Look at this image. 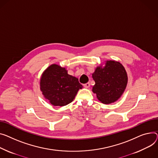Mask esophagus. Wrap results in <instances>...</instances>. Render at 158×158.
<instances>
[{
  "label": "esophagus",
  "mask_w": 158,
  "mask_h": 158,
  "mask_svg": "<svg viewBox=\"0 0 158 158\" xmlns=\"http://www.w3.org/2000/svg\"><path fill=\"white\" fill-rule=\"evenodd\" d=\"M89 86H90L89 82H87V83H86V84H85V85H84V87L86 88H89Z\"/></svg>",
  "instance_id": "34e87169"
}]
</instances>
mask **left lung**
I'll return each mask as SVG.
<instances>
[{"label": "left lung", "mask_w": 158, "mask_h": 158, "mask_svg": "<svg viewBox=\"0 0 158 158\" xmlns=\"http://www.w3.org/2000/svg\"><path fill=\"white\" fill-rule=\"evenodd\" d=\"M92 77L95 82L92 91L104 104L116 102L121 97L128 83L127 71L121 63L115 60H107L103 65L98 66Z\"/></svg>", "instance_id": "left-lung-1"}]
</instances>
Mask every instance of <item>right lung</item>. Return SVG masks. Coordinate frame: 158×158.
<instances>
[{"mask_svg": "<svg viewBox=\"0 0 158 158\" xmlns=\"http://www.w3.org/2000/svg\"><path fill=\"white\" fill-rule=\"evenodd\" d=\"M82 86L78 79L68 74V70L57 64L49 66L42 73L40 89L53 106H65L71 103Z\"/></svg>", "mask_w": 158, "mask_h": 158, "instance_id": "1", "label": "right lung"}]
</instances>
